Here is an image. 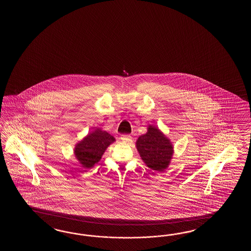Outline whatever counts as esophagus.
<instances>
[{
    "mask_svg": "<svg viewBox=\"0 0 251 251\" xmlns=\"http://www.w3.org/2000/svg\"><path fill=\"white\" fill-rule=\"evenodd\" d=\"M121 140L123 141L124 143H130L132 141V137L129 134H123L121 136Z\"/></svg>",
    "mask_w": 251,
    "mask_h": 251,
    "instance_id": "obj_1",
    "label": "esophagus"
}]
</instances>
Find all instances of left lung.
<instances>
[{"label": "left lung", "mask_w": 251, "mask_h": 251, "mask_svg": "<svg viewBox=\"0 0 251 251\" xmlns=\"http://www.w3.org/2000/svg\"><path fill=\"white\" fill-rule=\"evenodd\" d=\"M136 148L142 160L150 169L162 172L170 165L173 145L159 128L149 126L147 133L137 139Z\"/></svg>", "instance_id": "8db88e82"}]
</instances>
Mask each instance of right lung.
<instances>
[{
	"mask_svg": "<svg viewBox=\"0 0 251 251\" xmlns=\"http://www.w3.org/2000/svg\"><path fill=\"white\" fill-rule=\"evenodd\" d=\"M115 141L111 134L97 128L75 145V157L82 167L91 169L100 160L106 149Z\"/></svg>",
	"mask_w": 251,
	"mask_h": 251,
	"instance_id": "1",
	"label": "right lung"
}]
</instances>
